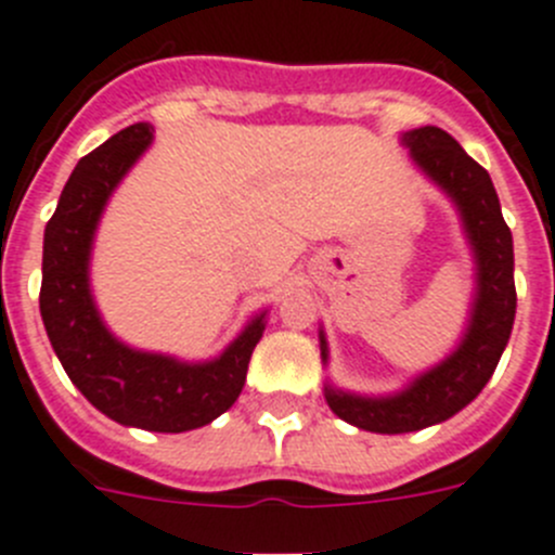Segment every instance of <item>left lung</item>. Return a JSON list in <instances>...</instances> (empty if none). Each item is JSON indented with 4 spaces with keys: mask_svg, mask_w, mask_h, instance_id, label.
<instances>
[{
    "mask_svg": "<svg viewBox=\"0 0 555 555\" xmlns=\"http://www.w3.org/2000/svg\"><path fill=\"white\" fill-rule=\"evenodd\" d=\"M403 143L414 163L456 202L476 251L478 293L462 346L403 392L392 398H362L326 387V401L337 417L376 434L421 431L467 406L495 373L517 309L512 232L501 216V202L489 173L446 129H412L403 134ZM321 357L323 362L328 359L323 334Z\"/></svg>",
    "mask_w": 555,
    "mask_h": 555,
    "instance_id": "8db88e82",
    "label": "left lung"
}]
</instances>
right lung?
I'll return each instance as SVG.
<instances>
[{"label":"right lung","instance_id":"obj_1","mask_svg":"<svg viewBox=\"0 0 555 555\" xmlns=\"http://www.w3.org/2000/svg\"><path fill=\"white\" fill-rule=\"evenodd\" d=\"M149 143L152 127L132 124L77 163L43 234L41 314L68 378L99 412L124 426L179 434L207 426L237 401L266 314L202 364L132 351L104 328L88 287L93 232L113 188Z\"/></svg>","mask_w":555,"mask_h":555}]
</instances>
